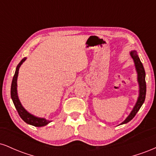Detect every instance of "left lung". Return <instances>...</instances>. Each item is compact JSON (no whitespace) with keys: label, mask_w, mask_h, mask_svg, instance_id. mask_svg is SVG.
I'll return each mask as SVG.
<instances>
[{"label":"left lung","mask_w":156,"mask_h":156,"mask_svg":"<svg viewBox=\"0 0 156 156\" xmlns=\"http://www.w3.org/2000/svg\"><path fill=\"white\" fill-rule=\"evenodd\" d=\"M130 55L133 58L134 61V63H135L137 73H138V81L139 83V97L138 98V101L136 104L132 111L131 113L130 114V115L126 118V119L121 123V125L125 124V123L128 122L131 120L133 118L135 117L136 113L139 112V110L140 109L141 106L144 103V100H145V96H146V81H145V71H144V67H143V64L141 62L140 59H139V56H138L136 52L135 51L130 52Z\"/></svg>","instance_id":"1"}]
</instances>
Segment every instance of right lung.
Instances as JSON below:
<instances>
[{"label":"right lung","mask_w":156,"mask_h":156,"mask_svg":"<svg viewBox=\"0 0 156 156\" xmlns=\"http://www.w3.org/2000/svg\"><path fill=\"white\" fill-rule=\"evenodd\" d=\"M26 58H24L20 61V62L18 64L17 68H16L15 73L14 75L13 79H12V86H11V97H12V99L13 101L14 105H15L16 109H17V112H18L20 117L22 118V119L24 122H26L28 124H30L31 125L36 127H42L44 126V125H48L50 122V121L46 120L44 118H39L36 117L34 116H33L32 114H29L27 111L21 105L20 102L18 99V96H17V76H18V71L19 68L20 67L21 64H23V62L26 60Z\"/></svg>","instance_id":"add662e5"}]
</instances>
